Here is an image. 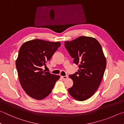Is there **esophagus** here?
Returning <instances> with one entry per match:
<instances>
[{
    "mask_svg": "<svg viewBox=\"0 0 124 124\" xmlns=\"http://www.w3.org/2000/svg\"><path fill=\"white\" fill-rule=\"evenodd\" d=\"M61 78H63V79H66V78H68V76H67V75H66V76H61Z\"/></svg>",
    "mask_w": 124,
    "mask_h": 124,
    "instance_id": "1",
    "label": "esophagus"
}]
</instances>
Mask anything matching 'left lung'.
I'll list each match as a JSON object with an SVG mask.
<instances>
[{"label":"left lung","instance_id":"left-lung-1","mask_svg":"<svg viewBox=\"0 0 124 124\" xmlns=\"http://www.w3.org/2000/svg\"><path fill=\"white\" fill-rule=\"evenodd\" d=\"M64 46L79 68L75 74L69 75L73 85L68 92L76 100H85L99 87L106 67L102 47L95 39L87 36L65 42Z\"/></svg>","mask_w":124,"mask_h":124}]
</instances>
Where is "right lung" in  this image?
<instances>
[{"instance_id": "1", "label": "right lung", "mask_w": 124, "mask_h": 124, "mask_svg": "<svg viewBox=\"0 0 124 124\" xmlns=\"http://www.w3.org/2000/svg\"><path fill=\"white\" fill-rule=\"evenodd\" d=\"M61 46L60 42L36 39L24 43L16 61L20 84L25 93L36 100L43 99L52 91L59 75L43 71L54 54Z\"/></svg>"}]
</instances>
